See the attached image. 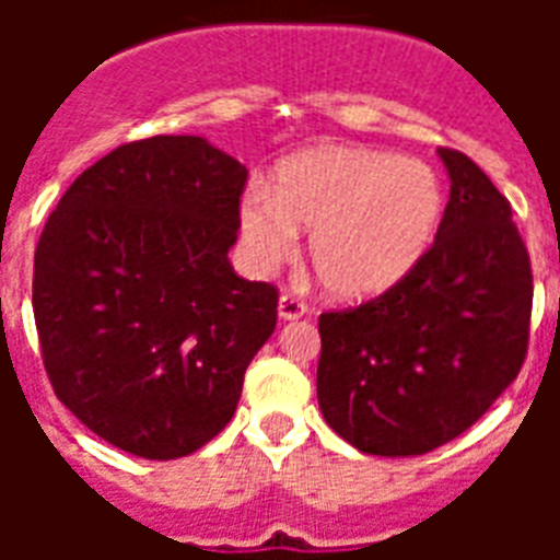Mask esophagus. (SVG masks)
<instances>
[{
	"instance_id": "1",
	"label": "esophagus",
	"mask_w": 560,
	"mask_h": 560,
	"mask_svg": "<svg viewBox=\"0 0 560 560\" xmlns=\"http://www.w3.org/2000/svg\"><path fill=\"white\" fill-rule=\"evenodd\" d=\"M307 314V305L293 293H281L279 299V316L281 319H302Z\"/></svg>"
}]
</instances>
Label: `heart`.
Instances as JSON below:
<instances>
[{"label":"heart","mask_w":560,"mask_h":560,"mask_svg":"<svg viewBox=\"0 0 560 560\" xmlns=\"http://www.w3.org/2000/svg\"><path fill=\"white\" fill-rule=\"evenodd\" d=\"M444 183L427 162L358 144H323L281 162L272 194L253 186L237 226L258 267L288 261L307 232V261L337 299L358 302L395 288L433 246Z\"/></svg>","instance_id":"b5f03b06"}]
</instances>
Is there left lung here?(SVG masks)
Wrapping results in <instances>:
<instances>
[{
  "mask_svg": "<svg viewBox=\"0 0 560 560\" xmlns=\"http://www.w3.org/2000/svg\"><path fill=\"white\" fill-rule=\"evenodd\" d=\"M439 156L451 200L416 270L363 305L319 316V409L372 456H421L465 433L529 349L535 288L512 206L465 153Z\"/></svg>",
  "mask_w": 560,
  "mask_h": 560,
  "instance_id": "left-lung-1",
  "label": "left lung"
}]
</instances>
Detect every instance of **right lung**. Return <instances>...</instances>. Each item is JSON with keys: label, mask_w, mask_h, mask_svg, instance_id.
<instances>
[{"label": "right lung", "mask_w": 560, "mask_h": 560, "mask_svg": "<svg viewBox=\"0 0 560 560\" xmlns=\"http://www.w3.org/2000/svg\"><path fill=\"white\" fill-rule=\"evenodd\" d=\"M244 186V165L200 136H151L83 171L48 214L34 253L43 366L118 451H200L276 331L279 290L226 258Z\"/></svg>", "instance_id": "obj_1"}]
</instances>
